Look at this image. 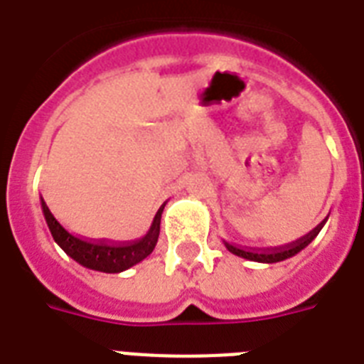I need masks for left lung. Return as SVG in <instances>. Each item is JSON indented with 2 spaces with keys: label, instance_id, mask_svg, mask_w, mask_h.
Instances as JSON below:
<instances>
[{
  "label": "left lung",
  "instance_id": "left-lung-1",
  "mask_svg": "<svg viewBox=\"0 0 364 364\" xmlns=\"http://www.w3.org/2000/svg\"><path fill=\"white\" fill-rule=\"evenodd\" d=\"M323 223L318 225L316 229H312L311 232L305 234L303 238L296 240V242L288 243V245H281V247H275V249H264V251H257V249H240L236 245L229 242H223L225 247L229 249L230 253L236 255V257H242V258H247V260H253V262H262V264H273V262H281V260H287V258L294 257L297 255L301 249H305L312 240L316 238L318 232L322 230Z\"/></svg>",
  "mask_w": 364,
  "mask_h": 364
}]
</instances>
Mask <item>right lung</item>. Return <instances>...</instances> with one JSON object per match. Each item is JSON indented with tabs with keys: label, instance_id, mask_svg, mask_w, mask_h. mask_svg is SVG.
<instances>
[{
	"label": "right lung",
	"instance_id": "add662e5",
	"mask_svg": "<svg viewBox=\"0 0 364 364\" xmlns=\"http://www.w3.org/2000/svg\"><path fill=\"white\" fill-rule=\"evenodd\" d=\"M164 206L156 212L154 221L150 225L149 232H146L143 238L135 240V242L130 243L91 242V240L77 238V236L68 232V230L53 218V214L50 212V208H48L44 200H42V214H44L48 229L52 232L57 245H59L68 257L74 258L77 264H81L83 268L104 273H121L124 272V269L135 266V264H139L141 260H145V258L154 251L156 243H158V236H160V221Z\"/></svg>",
	"mask_w": 364,
	"mask_h": 364
}]
</instances>
